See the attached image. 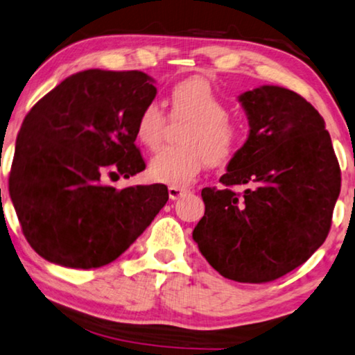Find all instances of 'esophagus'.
Masks as SVG:
<instances>
[{"mask_svg":"<svg viewBox=\"0 0 355 355\" xmlns=\"http://www.w3.org/2000/svg\"><path fill=\"white\" fill-rule=\"evenodd\" d=\"M184 193H187V189H182V187H174V185H170L168 187V195H170L171 200H178L181 198Z\"/></svg>","mask_w":355,"mask_h":355,"instance_id":"esophagus-1","label":"esophagus"}]
</instances>
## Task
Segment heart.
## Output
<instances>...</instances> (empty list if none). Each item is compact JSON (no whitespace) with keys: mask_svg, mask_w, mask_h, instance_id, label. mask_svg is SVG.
Listing matches in <instances>:
<instances>
[{"mask_svg":"<svg viewBox=\"0 0 355 355\" xmlns=\"http://www.w3.org/2000/svg\"><path fill=\"white\" fill-rule=\"evenodd\" d=\"M171 117L189 122L179 147H166L152 157L149 174L154 181L168 185H185L193 181L206 163L212 168L225 166L246 141L243 125L228 119V106L208 80L185 79L170 94ZM168 117L159 103H149L139 112L136 136L147 149H159Z\"/></svg>","mask_w":355,"mask_h":355,"instance_id":"1","label":"heart"}]
</instances>
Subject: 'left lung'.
Here are the masks:
<instances>
[{
	"label": "left lung",
	"instance_id": "obj_1",
	"mask_svg": "<svg viewBox=\"0 0 355 355\" xmlns=\"http://www.w3.org/2000/svg\"><path fill=\"white\" fill-rule=\"evenodd\" d=\"M249 135L220 182L201 190L205 216L192 233L223 277L270 282L304 263L325 241L341 173L320 114L295 92L260 85L238 96Z\"/></svg>",
	"mask_w": 355,
	"mask_h": 355
}]
</instances>
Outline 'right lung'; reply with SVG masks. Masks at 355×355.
<instances>
[{
    "instance_id": "1",
    "label": "right lung",
    "mask_w": 355,
    "mask_h": 355,
    "mask_svg": "<svg viewBox=\"0 0 355 355\" xmlns=\"http://www.w3.org/2000/svg\"><path fill=\"white\" fill-rule=\"evenodd\" d=\"M143 71L87 69L41 98L15 141L9 193L26 241L51 263H111L168 201L163 184L117 190L106 176L146 168L135 146L139 112L157 95Z\"/></svg>"
}]
</instances>
